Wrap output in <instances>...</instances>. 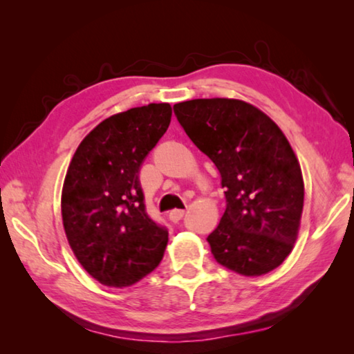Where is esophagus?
<instances>
[{"instance_id": "1", "label": "esophagus", "mask_w": 354, "mask_h": 354, "mask_svg": "<svg viewBox=\"0 0 354 354\" xmlns=\"http://www.w3.org/2000/svg\"><path fill=\"white\" fill-rule=\"evenodd\" d=\"M184 217V209H173V211L169 214V218L173 223H176Z\"/></svg>"}]
</instances>
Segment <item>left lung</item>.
<instances>
[{
    "label": "left lung",
    "mask_w": 354,
    "mask_h": 354,
    "mask_svg": "<svg viewBox=\"0 0 354 354\" xmlns=\"http://www.w3.org/2000/svg\"><path fill=\"white\" fill-rule=\"evenodd\" d=\"M173 109L225 187V214L207 236L215 261L242 277L274 270L293 250L304 203L301 167L287 137L242 100L200 98Z\"/></svg>",
    "instance_id": "left-lung-1"
}]
</instances>
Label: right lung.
<instances>
[{
	"instance_id": "1",
	"label": "right lung",
	"mask_w": 354,
	"mask_h": 354,
	"mask_svg": "<svg viewBox=\"0 0 354 354\" xmlns=\"http://www.w3.org/2000/svg\"><path fill=\"white\" fill-rule=\"evenodd\" d=\"M169 103L118 112L84 137L62 187V223L84 270L107 287H129L162 261L169 231L148 217L139 181L165 134Z\"/></svg>"
}]
</instances>
